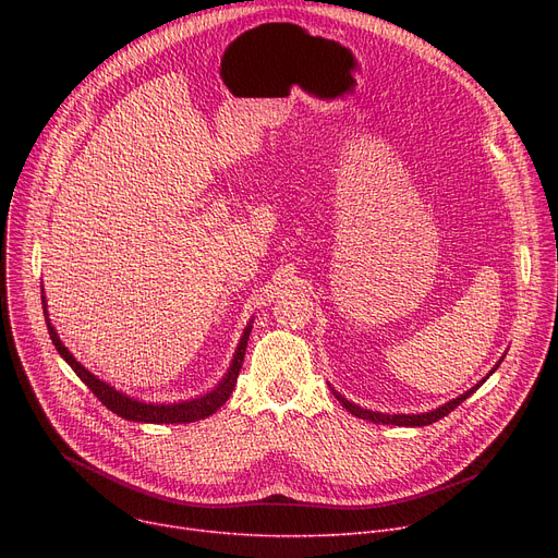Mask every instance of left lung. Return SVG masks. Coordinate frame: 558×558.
<instances>
[{"label":"left lung","instance_id":"left-lung-1","mask_svg":"<svg viewBox=\"0 0 558 558\" xmlns=\"http://www.w3.org/2000/svg\"><path fill=\"white\" fill-rule=\"evenodd\" d=\"M502 360L505 357H500V362H497L493 368H490V373L488 375H493L495 371H497V366L502 364ZM488 375L484 377V379H480V383L475 385V387H471L468 389L465 393H461L459 398H452V400H448L446 404H441V407H436V409H432V412H423V414H383V412H373V409H364V407H360V404H355V402H350V400H345L335 387H330V391L335 393V398L341 402V407H345V412H350L353 416H357V418H364V421H371V423H375V425H398V427H423V425H432V423H436V421H441L444 416H448L452 409H457L465 398H471L484 383L488 379Z\"/></svg>","mask_w":558,"mask_h":558}]
</instances>
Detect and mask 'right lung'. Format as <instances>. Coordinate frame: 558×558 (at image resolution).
Returning a JSON list of instances; mask_svg holds the SVG:
<instances>
[{
  "mask_svg": "<svg viewBox=\"0 0 558 558\" xmlns=\"http://www.w3.org/2000/svg\"><path fill=\"white\" fill-rule=\"evenodd\" d=\"M43 294H45V291H43ZM43 310H45V320H47V330H49L51 343L56 345L58 355H61L72 366V371L81 377V383H85V387L90 389L110 409L112 414L122 416L126 421H133V423H154V425L194 423V421L213 416L219 407H223L226 400L230 398L234 385H238V375H240V368H242V362H244V355H246L248 335L253 330V318H251L248 326L244 328V335H242L240 343H238V350H234L232 362H230L226 375L221 377V383L213 391L203 393L198 398H192V400H181V402H144V400L126 396L124 391H117L114 387L104 383V379H99L95 373L87 371L81 362H76L74 355L65 348V343L61 341V337H58L56 328L51 326L45 296H43Z\"/></svg>",
  "mask_w": 558,
  "mask_h": 558,
  "instance_id": "1",
  "label": "right lung"
}]
</instances>
